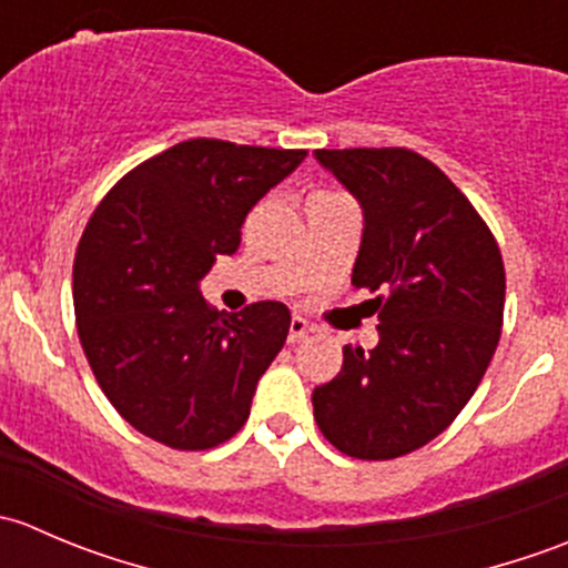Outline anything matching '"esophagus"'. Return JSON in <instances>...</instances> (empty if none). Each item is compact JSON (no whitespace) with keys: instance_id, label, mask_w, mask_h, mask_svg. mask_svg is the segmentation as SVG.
Segmentation results:
<instances>
[{"instance_id":"1","label":"esophagus","mask_w":568,"mask_h":568,"mask_svg":"<svg viewBox=\"0 0 568 568\" xmlns=\"http://www.w3.org/2000/svg\"><path fill=\"white\" fill-rule=\"evenodd\" d=\"M307 332H311V324H307V321L302 316H294V318H291V326H288V343H300L302 337L307 335Z\"/></svg>"}]
</instances>
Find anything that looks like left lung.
Here are the masks:
<instances>
[{
	"instance_id": "left-lung-1",
	"label": "left lung",
	"mask_w": 568,
	"mask_h": 568,
	"mask_svg": "<svg viewBox=\"0 0 568 568\" xmlns=\"http://www.w3.org/2000/svg\"><path fill=\"white\" fill-rule=\"evenodd\" d=\"M363 209L354 288L379 343L343 346V368L313 390L326 439L354 459H395L443 434L473 398L503 326L500 247L450 178L406 148L316 151Z\"/></svg>"
}]
</instances>
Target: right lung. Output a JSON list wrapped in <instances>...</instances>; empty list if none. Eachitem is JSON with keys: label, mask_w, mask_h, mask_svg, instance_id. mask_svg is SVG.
<instances>
[{"label": "right lung", "mask_w": 568, "mask_h": 568, "mask_svg": "<svg viewBox=\"0 0 568 568\" xmlns=\"http://www.w3.org/2000/svg\"><path fill=\"white\" fill-rule=\"evenodd\" d=\"M305 156L178 142L131 170L90 216L73 261L79 341L101 390L145 437L209 450L247 423L291 313L283 302L220 313L200 283L216 255L239 250L252 205Z\"/></svg>", "instance_id": "right-lung-1"}]
</instances>
